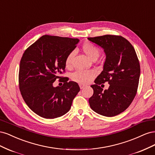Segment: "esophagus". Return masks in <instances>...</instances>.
Returning a JSON list of instances; mask_svg holds the SVG:
<instances>
[{"instance_id":"34e87169","label":"esophagus","mask_w":155,"mask_h":155,"mask_svg":"<svg viewBox=\"0 0 155 155\" xmlns=\"http://www.w3.org/2000/svg\"><path fill=\"white\" fill-rule=\"evenodd\" d=\"M86 87L85 85H83V84H79V87H80L81 89H83V88H85Z\"/></svg>"}]
</instances>
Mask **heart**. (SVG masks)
Returning <instances> with one entry per match:
<instances>
[{
  "label": "heart",
  "mask_w": 155,
  "mask_h": 155,
  "mask_svg": "<svg viewBox=\"0 0 155 155\" xmlns=\"http://www.w3.org/2000/svg\"><path fill=\"white\" fill-rule=\"evenodd\" d=\"M82 50L92 60H96L100 54V49L91 43H84L82 46ZM74 56V51H71L67 56L64 61L67 68L72 67ZM96 75V72L94 70H78L72 74V79L79 84H87L92 80Z\"/></svg>",
  "instance_id": "obj_1"
}]
</instances>
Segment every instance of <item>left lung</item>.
Returning a JSON list of instances; mask_svg holds the SVG:
<instances>
[{
  "mask_svg": "<svg viewBox=\"0 0 155 155\" xmlns=\"http://www.w3.org/2000/svg\"><path fill=\"white\" fill-rule=\"evenodd\" d=\"M88 39L104 50L106 55L104 70L91 87L94 94L89 98L91 109L107 117L125 110L137 94L140 75V63L133 45L120 35H105ZM110 85L103 91L99 85Z\"/></svg>",
  "mask_w": 155,
  "mask_h": 155,
  "instance_id": "8db88e82",
  "label": "left lung"
}]
</instances>
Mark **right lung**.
I'll use <instances>...</instances> for the list:
<instances>
[{"mask_svg": "<svg viewBox=\"0 0 155 155\" xmlns=\"http://www.w3.org/2000/svg\"><path fill=\"white\" fill-rule=\"evenodd\" d=\"M78 39L45 35L30 46L21 59L18 84L26 105L35 114L46 119L65 114L80 91L78 84L61 77L65 59L79 43ZM57 78L64 82L54 87Z\"/></svg>", "mask_w": 155, "mask_h": 155, "instance_id": "right-lung-1", "label": "right lung"}]
</instances>
